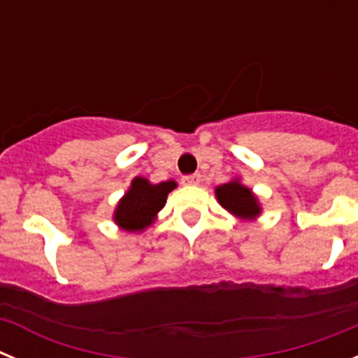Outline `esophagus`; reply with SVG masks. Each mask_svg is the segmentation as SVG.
<instances>
[{"label": "esophagus", "instance_id": "34e87169", "mask_svg": "<svg viewBox=\"0 0 358 358\" xmlns=\"http://www.w3.org/2000/svg\"><path fill=\"white\" fill-rule=\"evenodd\" d=\"M199 182H201V176H199V173H189V176L182 177V185L197 186Z\"/></svg>", "mask_w": 358, "mask_h": 358}]
</instances>
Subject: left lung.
<instances>
[{
  "label": "left lung",
  "mask_w": 358,
  "mask_h": 358,
  "mask_svg": "<svg viewBox=\"0 0 358 358\" xmlns=\"http://www.w3.org/2000/svg\"><path fill=\"white\" fill-rule=\"evenodd\" d=\"M218 204L240 220H256L262 215V204L251 188L242 185L238 177L215 188Z\"/></svg>",
  "instance_id": "left-lung-1"
}]
</instances>
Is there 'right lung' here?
I'll return each mask as SVG.
<instances>
[{
  "instance_id": "add662e5",
  "label": "right lung",
  "mask_w": 358,
  "mask_h": 358,
  "mask_svg": "<svg viewBox=\"0 0 358 358\" xmlns=\"http://www.w3.org/2000/svg\"><path fill=\"white\" fill-rule=\"evenodd\" d=\"M173 188H177V182L172 179L152 185L145 177H134L125 195L116 204L113 220L120 229L143 233L156 222L157 213L164 208L166 197Z\"/></svg>"
}]
</instances>
